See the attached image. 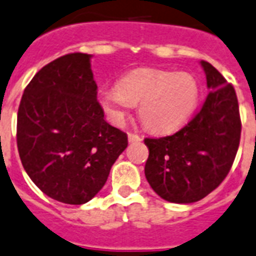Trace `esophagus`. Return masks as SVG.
Masks as SVG:
<instances>
[{
	"mask_svg": "<svg viewBox=\"0 0 256 256\" xmlns=\"http://www.w3.org/2000/svg\"><path fill=\"white\" fill-rule=\"evenodd\" d=\"M128 142H142V138L136 134H128Z\"/></svg>",
	"mask_w": 256,
	"mask_h": 256,
	"instance_id": "34e87169",
	"label": "esophagus"
}]
</instances>
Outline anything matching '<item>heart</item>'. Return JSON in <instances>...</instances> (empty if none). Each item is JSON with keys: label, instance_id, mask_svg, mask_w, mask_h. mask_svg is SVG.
I'll return each mask as SVG.
<instances>
[{"label": "heart", "instance_id": "1", "mask_svg": "<svg viewBox=\"0 0 256 256\" xmlns=\"http://www.w3.org/2000/svg\"><path fill=\"white\" fill-rule=\"evenodd\" d=\"M200 98V85L190 73L156 68L138 69L104 90L98 102L110 122L124 124L132 106H138L142 124L156 134H168L187 124Z\"/></svg>", "mask_w": 256, "mask_h": 256}]
</instances>
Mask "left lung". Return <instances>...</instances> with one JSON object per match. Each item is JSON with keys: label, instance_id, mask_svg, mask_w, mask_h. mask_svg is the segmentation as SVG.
<instances>
[{"label": "left lung", "instance_id": "8db88e82", "mask_svg": "<svg viewBox=\"0 0 256 256\" xmlns=\"http://www.w3.org/2000/svg\"><path fill=\"white\" fill-rule=\"evenodd\" d=\"M210 93L202 110L171 136L144 138L150 150L146 178L162 199L195 203L228 175L240 142L242 122L235 89L207 61Z\"/></svg>", "mask_w": 256, "mask_h": 256}]
</instances>
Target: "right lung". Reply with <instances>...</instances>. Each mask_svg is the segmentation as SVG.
<instances>
[{
	"label": "right lung",
	"mask_w": 256,
	"mask_h": 256,
	"mask_svg": "<svg viewBox=\"0 0 256 256\" xmlns=\"http://www.w3.org/2000/svg\"><path fill=\"white\" fill-rule=\"evenodd\" d=\"M90 54L45 65L24 90L17 146L24 170L49 198L84 204L104 187L128 136L104 118Z\"/></svg>",
	"instance_id": "1"
}]
</instances>
